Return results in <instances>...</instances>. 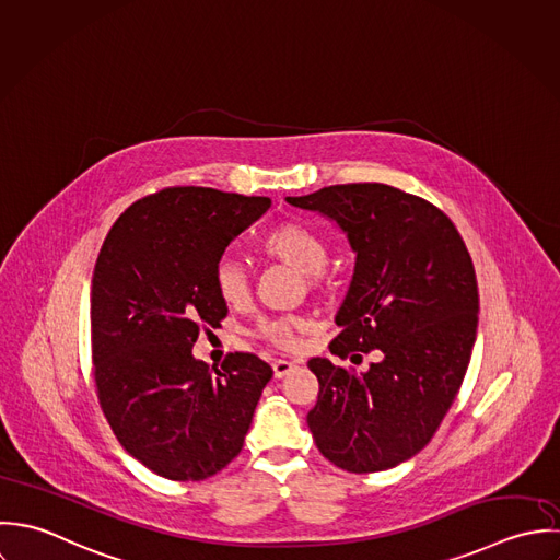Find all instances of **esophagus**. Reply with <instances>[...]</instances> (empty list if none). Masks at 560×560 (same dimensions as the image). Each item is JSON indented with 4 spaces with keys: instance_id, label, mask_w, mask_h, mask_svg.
<instances>
[{
    "instance_id": "34e87169",
    "label": "esophagus",
    "mask_w": 560,
    "mask_h": 560,
    "mask_svg": "<svg viewBox=\"0 0 560 560\" xmlns=\"http://www.w3.org/2000/svg\"><path fill=\"white\" fill-rule=\"evenodd\" d=\"M294 368H296V363L290 361V359H277V361H272V370H275V376H277V378L288 376Z\"/></svg>"
}]
</instances>
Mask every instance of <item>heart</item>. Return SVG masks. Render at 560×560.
Listing matches in <instances>:
<instances>
[{
    "instance_id": "obj_1",
    "label": "heart",
    "mask_w": 560,
    "mask_h": 560,
    "mask_svg": "<svg viewBox=\"0 0 560 560\" xmlns=\"http://www.w3.org/2000/svg\"><path fill=\"white\" fill-rule=\"evenodd\" d=\"M261 253L272 259H279L299 272L305 275L312 288L320 285L323 270L329 261V250L325 240L310 229L307 224L296 221L275 224L259 244ZM214 292L226 307L240 310L250 299V277L242 261L231 255H223L214 266ZM312 329V323L305 316H281L257 323L255 336L277 348H296L301 336Z\"/></svg>"
}]
</instances>
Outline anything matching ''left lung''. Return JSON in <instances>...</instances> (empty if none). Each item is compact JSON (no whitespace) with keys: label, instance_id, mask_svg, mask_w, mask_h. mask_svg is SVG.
Segmentation results:
<instances>
[{"label":"left lung","instance_id":"obj_1","mask_svg":"<svg viewBox=\"0 0 560 560\" xmlns=\"http://www.w3.org/2000/svg\"><path fill=\"white\" fill-rule=\"evenodd\" d=\"M288 203L334 219L357 253L331 352L361 363L378 350L363 374L310 359L320 383L310 431L346 471L389 469L433 440L465 378L478 327L471 257L438 206L387 184H339Z\"/></svg>","mask_w":560,"mask_h":560}]
</instances>
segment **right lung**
Segmentation results:
<instances>
[{"label":"right lung","mask_w":560,"mask_h":560,"mask_svg":"<svg viewBox=\"0 0 560 560\" xmlns=\"http://www.w3.org/2000/svg\"><path fill=\"white\" fill-rule=\"evenodd\" d=\"M268 208V197L171 186L131 203L100 250L91 288L100 405L120 446L168 480L226 467L272 378L250 352H229L214 370L192 357L199 331L226 316L217 261Z\"/></svg>","instance_id":"1"}]
</instances>
